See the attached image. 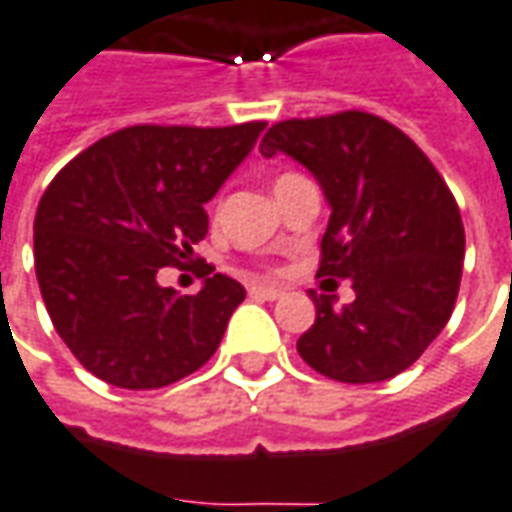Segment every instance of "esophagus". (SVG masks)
Returning a JSON list of instances; mask_svg holds the SVG:
<instances>
[{"label":"esophagus","mask_w":512,"mask_h":512,"mask_svg":"<svg viewBox=\"0 0 512 512\" xmlns=\"http://www.w3.org/2000/svg\"><path fill=\"white\" fill-rule=\"evenodd\" d=\"M250 298H259V301H276V298H281L284 292L276 290V287H259V284H253L248 290Z\"/></svg>","instance_id":"1"}]
</instances>
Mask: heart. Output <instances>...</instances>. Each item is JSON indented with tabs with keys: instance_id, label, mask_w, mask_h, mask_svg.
Here are the masks:
<instances>
[{
	"instance_id": "1",
	"label": "heart",
	"mask_w": 512,
	"mask_h": 512,
	"mask_svg": "<svg viewBox=\"0 0 512 512\" xmlns=\"http://www.w3.org/2000/svg\"><path fill=\"white\" fill-rule=\"evenodd\" d=\"M290 178H292V175H290V172H284V175H278V178H276V183H273V189H276V186H278V183H284V181H290Z\"/></svg>"
}]
</instances>
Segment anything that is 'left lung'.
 <instances>
[{"label":"left lung","mask_w":512,"mask_h":512,"mask_svg":"<svg viewBox=\"0 0 512 512\" xmlns=\"http://www.w3.org/2000/svg\"><path fill=\"white\" fill-rule=\"evenodd\" d=\"M262 155L306 167L329 203L317 276L348 278L354 301L309 292L315 323L298 354L345 384L393 379L449 323L460 290L465 231L449 186L407 133L365 111L287 119Z\"/></svg>","instance_id":"obj_1"}]
</instances>
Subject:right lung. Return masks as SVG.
Segmentation results:
<instances>
[{"label": "right lung", "mask_w": 512, "mask_h": 512, "mask_svg": "<svg viewBox=\"0 0 512 512\" xmlns=\"http://www.w3.org/2000/svg\"><path fill=\"white\" fill-rule=\"evenodd\" d=\"M264 122L116 130L69 161L38 203L35 276L77 362L125 390H155L203 368L245 290L206 273L197 295L158 284L206 231V203Z\"/></svg>", "instance_id": "1"}]
</instances>
